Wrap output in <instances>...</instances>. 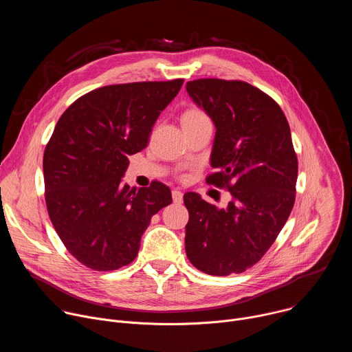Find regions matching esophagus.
I'll use <instances>...</instances> for the list:
<instances>
[{
  "label": "esophagus",
  "mask_w": 352,
  "mask_h": 352,
  "mask_svg": "<svg viewBox=\"0 0 352 352\" xmlns=\"http://www.w3.org/2000/svg\"><path fill=\"white\" fill-rule=\"evenodd\" d=\"M173 200H174V204H181L182 202V192L178 190V189H174L173 190Z\"/></svg>",
  "instance_id": "34e87169"
}]
</instances>
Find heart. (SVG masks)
Masks as SVG:
<instances>
[{
    "label": "heart",
    "instance_id": "b5f03b06",
    "mask_svg": "<svg viewBox=\"0 0 352 352\" xmlns=\"http://www.w3.org/2000/svg\"><path fill=\"white\" fill-rule=\"evenodd\" d=\"M204 122H209L208 116L196 107H190L188 109L181 118V124L182 128L184 126H193V125H199V124H204Z\"/></svg>",
    "mask_w": 352,
    "mask_h": 352
}]
</instances>
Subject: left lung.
Returning a JSON list of instances; mask_svg holds the SVG:
<instances>
[{"label": "left lung", "mask_w": 352, "mask_h": 352, "mask_svg": "<svg viewBox=\"0 0 352 352\" xmlns=\"http://www.w3.org/2000/svg\"><path fill=\"white\" fill-rule=\"evenodd\" d=\"M193 103L214 124L208 184L227 186V208L186 192L185 250L206 274L230 276L254 266L276 241L295 202L298 162L284 113L272 97L241 80L186 83Z\"/></svg>", "instance_id": "1"}]
</instances>
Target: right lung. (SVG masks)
<instances>
[{"label":"right lung","instance_id":"obj_1","mask_svg":"<svg viewBox=\"0 0 352 352\" xmlns=\"http://www.w3.org/2000/svg\"><path fill=\"white\" fill-rule=\"evenodd\" d=\"M184 80L111 85L89 91L58 120L45 146V205L58 236L82 265L117 270L138 255L150 219L173 202L162 182L122 184Z\"/></svg>","mask_w":352,"mask_h":352}]
</instances>
